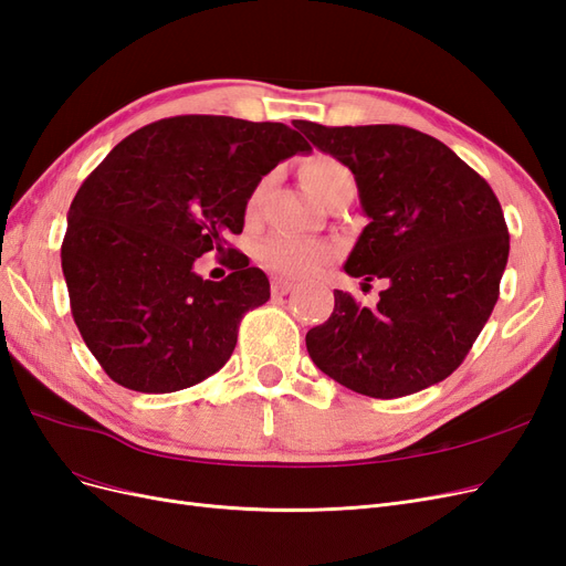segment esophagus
I'll return each mask as SVG.
<instances>
[{
  "label": "esophagus",
  "instance_id": "34e87169",
  "mask_svg": "<svg viewBox=\"0 0 566 566\" xmlns=\"http://www.w3.org/2000/svg\"><path fill=\"white\" fill-rule=\"evenodd\" d=\"M293 287H295L293 281H287V279H273V281H271V295H273V297H283V295H287Z\"/></svg>",
  "mask_w": 566,
  "mask_h": 566
}]
</instances>
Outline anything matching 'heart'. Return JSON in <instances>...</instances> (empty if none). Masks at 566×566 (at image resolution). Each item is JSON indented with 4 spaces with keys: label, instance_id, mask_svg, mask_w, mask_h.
Masks as SVG:
<instances>
[{
    "label": "heart",
    "instance_id": "b5f03b06",
    "mask_svg": "<svg viewBox=\"0 0 566 566\" xmlns=\"http://www.w3.org/2000/svg\"><path fill=\"white\" fill-rule=\"evenodd\" d=\"M347 167L339 165L337 160L331 158H316L312 163H306L302 169V179L306 184L310 191L323 200V196L331 191V186L339 179L347 177ZM269 179H262L260 184L254 186V191L248 198V214H252L260 205L264 191H266ZM260 262L273 271L281 273V276H306V273L318 271L325 262H331L333 256V248L325 245L321 241H310V238H295V235H271L269 241L262 243L260 252Z\"/></svg>",
    "mask_w": 566,
    "mask_h": 566
}]
</instances>
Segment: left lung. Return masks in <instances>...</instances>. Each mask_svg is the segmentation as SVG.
Returning a JSON list of instances; mask_svg holds the SVG:
<instances>
[{"mask_svg":"<svg viewBox=\"0 0 566 566\" xmlns=\"http://www.w3.org/2000/svg\"><path fill=\"white\" fill-rule=\"evenodd\" d=\"M293 125L356 179L368 224L345 271L387 285L375 310L335 290L331 318L306 333L312 361L375 399L447 380L499 302L510 252L499 198L447 144L418 129Z\"/></svg>","mask_w":566,"mask_h":566,"instance_id":"left-lung-1","label":"left lung"}]
</instances>
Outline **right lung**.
<instances>
[{
  "mask_svg": "<svg viewBox=\"0 0 566 566\" xmlns=\"http://www.w3.org/2000/svg\"><path fill=\"white\" fill-rule=\"evenodd\" d=\"M310 150L281 123L179 115L129 134L84 179L61 266L80 335L111 380L167 394L229 361L243 314L271 295L229 235L243 231L262 177ZM210 249L232 269L219 284L192 269Z\"/></svg>",
  "mask_w": 566,
  "mask_h": 566,
  "instance_id": "1",
  "label": "right lung"
}]
</instances>
